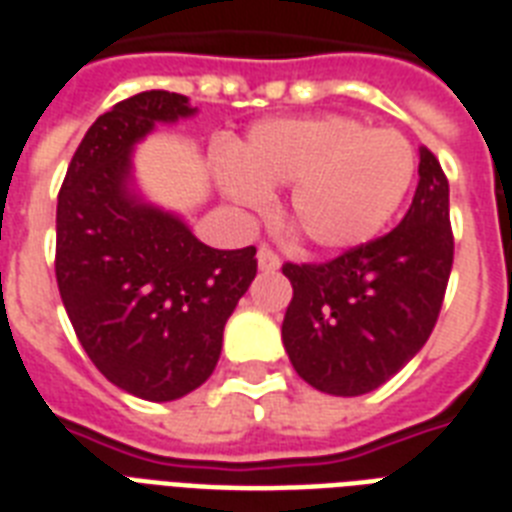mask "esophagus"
I'll return each mask as SVG.
<instances>
[{"label": "esophagus", "instance_id": "esophagus-1", "mask_svg": "<svg viewBox=\"0 0 512 512\" xmlns=\"http://www.w3.org/2000/svg\"><path fill=\"white\" fill-rule=\"evenodd\" d=\"M257 268L263 273H273V271H279L281 268V260L276 252H271L268 247H260L257 249Z\"/></svg>", "mask_w": 512, "mask_h": 512}]
</instances>
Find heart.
Segmentation results:
<instances>
[{"label":"heart","mask_w":512,"mask_h":512,"mask_svg":"<svg viewBox=\"0 0 512 512\" xmlns=\"http://www.w3.org/2000/svg\"><path fill=\"white\" fill-rule=\"evenodd\" d=\"M417 170L412 143L390 127L345 114L292 116L255 124L217 177L233 204L265 209L288 188L287 225L313 252L369 244L404 204Z\"/></svg>","instance_id":"obj_1"}]
</instances>
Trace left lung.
<instances>
[{
    "instance_id": "obj_1",
    "label": "left lung",
    "mask_w": 512,
    "mask_h": 512,
    "mask_svg": "<svg viewBox=\"0 0 512 512\" xmlns=\"http://www.w3.org/2000/svg\"><path fill=\"white\" fill-rule=\"evenodd\" d=\"M420 183L398 228L321 265H284L281 340L295 372L329 396H364L428 342L452 273L449 180L420 146Z\"/></svg>"
}]
</instances>
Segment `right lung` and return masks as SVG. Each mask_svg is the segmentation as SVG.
I'll use <instances>...</instances> for the list:
<instances>
[{
    "label": "right lung",
    "instance_id": "1",
    "mask_svg": "<svg viewBox=\"0 0 512 512\" xmlns=\"http://www.w3.org/2000/svg\"><path fill=\"white\" fill-rule=\"evenodd\" d=\"M196 111L167 90L116 103L87 130L58 196L55 276L76 337L108 382L156 404L215 372L225 321L257 273L255 247H207L140 191L138 143Z\"/></svg>",
    "mask_w": 512,
    "mask_h": 512
}]
</instances>
